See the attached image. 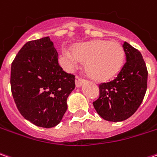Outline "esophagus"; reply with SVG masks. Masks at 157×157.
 I'll return each mask as SVG.
<instances>
[{"mask_svg": "<svg viewBox=\"0 0 157 157\" xmlns=\"http://www.w3.org/2000/svg\"><path fill=\"white\" fill-rule=\"evenodd\" d=\"M83 83V79H82L81 77H79V76H76V77H75V86H76V88H80Z\"/></svg>", "mask_w": 157, "mask_h": 157, "instance_id": "esophagus-1", "label": "esophagus"}]
</instances>
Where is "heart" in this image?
<instances>
[{
    "instance_id": "obj_1",
    "label": "heart",
    "mask_w": 157,
    "mask_h": 157,
    "mask_svg": "<svg viewBox=\"0 0 157 157\" xmlns=\"http://www.w3.org/2000/svg\"><path fill=\"white\" fill-rule=\"evenodd\" d=\"M64 55L71 63L76 60L83 62L85 70L95 81L106 82L122 68L125 52L118 41L97 39L77 44L73 54L65 51Z\"/></svg>"
}]
</instances>
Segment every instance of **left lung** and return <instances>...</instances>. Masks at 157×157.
Wrapping results in <instances>:
<instances>
[{"mask_svg": "<svg viewBox=\"0 0 157 157\" xmlns=\"http://www.w3.org/2000/svg\"><path fill=\"white\" fill-rule=\"evenodd\" d=\"M126 62L117 77L99 85V98L93 102L98 115L109 122H122L137 110L147 90L148 70L143 56L123 43Z\"/></svg>", "mask_w": 157, "mask_h": 157, "instance_id": "obj_1", "label": "left lung"}]
</instances>
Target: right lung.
Wrapping results in <instances>:
<instances>
[{
    "mask_svg": "<svg viewBox=\"0 0 157 157\" xmlns=\"http://www.w3.org/2000/svg\"><path fill=\"white\" fill-rule=\"evenodd\" d=\"M75 79L59 65L58 53L48 36L28 41L11 65L10 84L16 107L38 127L60 123L75 87Z\"/></svg>",
    "mask_w": 157,
    "mask_h": 157,
    "instance_id": "obj_1",
    "label": "right lung"
}]
</instances>
